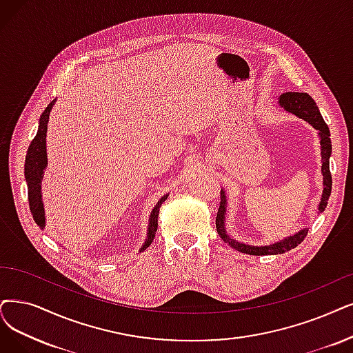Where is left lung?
Instances as JSON below:
<instances>
[{
	"label": "left lung",
	"instance_id": "1",
	"mask_svg": "<svg viewBox=\"0 0 353 353\" xmlns=\"http://www.w3.org/2000/svg\"><path fill=\"white\" fill-rule=\"evenodd\" d=\"M279 105L285 111L292 112V114L303 119L308 124H312L316 130H319L320 150H321V174H323V194L319 204V213H321V211H324V208H326L330 192H332V175H330V168H329V158L332 154V142H330L329 128L327 124L324 123L314 100L305 92H285L279 97ZM220 199H221L220 207L216 217L217 233L223 239V242L229 243L232 248H234L236 250L242 253L256 255V256L278 255V253H284L294 249L295 246H299L308 233V229H303L299 233L285 237L284 241H279L274 245H266V246H252V245L237 242L233 237H230L224 229V217H225V207H228V201H225V194L223 190L220 192Z\"/></svg>",
	"mask_w": 353,
	"mask_h": 353
}]
</instances>
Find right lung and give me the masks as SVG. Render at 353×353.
I'll return each mask as SVG.
<instances>
[{
    "label": "right lung",
    "instance_id": "1",
    "mask_svg": "<svg viewBox=\"0 0 353 353\" xmlns=\"http://www.w3.org/2000/svg\"><path fill=\"white\" fill-rule=\"evenodd\" d=\"M54 105V100L50 101V104L46 107L43 111V114L40 116L39 121V130L32 140V143L29 146V150H27L26 154V163H24V176L27 182V188H29V205L30 211L33 214V219L36 224H39L41 229L45 228V210H43V203H41V178H43L45 168L48 165V157H46V132H48V123H49V114L52 111V107ZM168 199V194L163 195L162 199L158 201V204L154 205L150 213L149 219V230H148V239L143 243V246L140 248V252H143L154 239V234H157L158 230V217H159V208L162 203Z\"/></svg>",
    "mask_w": 353,
    "mask_h": 353
}]
</instances>
